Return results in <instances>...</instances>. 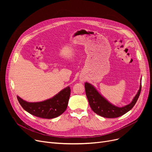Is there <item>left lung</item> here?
Listing matches in <instances>:
<instances>
[{
	"label": "left lung",
	"instance_id": "8db88e82",
	"mask_svg": "<svg viewBox=\"0 0 152 152\" xmlns=\"http://www.w3.org/2000/svg\"><path fill=\"white\" fill-rule=\"evenodd\" d=\"M142 79L137 94L129 104L123 107H118L112 105L107 101L102 95L97 91L95 87L88 83H85L86 94L89 105L94 112L104 118H114L121 116L131 110L137 102L141 92Z\"/></svg>",
	"mask_w": 152,
	"mask_h": 152
}]
</instances>
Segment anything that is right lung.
Listing matches in <instances>:
<instances>
[{
    "instance_id": "add662e5",
    "label": "right lung",
    "mask_w": 152,
    "mask_h": 152,
    "mask_svg": "<svg viewBox=\"0 0 152 152\" xmlns=\"http://www.w3.org/2000/svg\"><path fill=\"white\" fill-rule=\"evenodd\" d=\"M70 92L68 86L52 98L39 102H28L18 96L17 99L23 108L29 113L39 118L52 119L65 112L68 107Z\"/></svg>"
}]
</instances>
